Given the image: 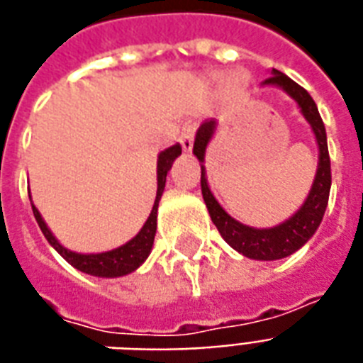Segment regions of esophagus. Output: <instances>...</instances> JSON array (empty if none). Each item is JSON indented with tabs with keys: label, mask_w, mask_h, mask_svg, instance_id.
<instances>
[{
	"label": "esophagus",
	"mask_w": 363,
	"mask_h": 363,
	"mask_svg": "<svg viewBox=\"0 0 363 363\" xmlns=\"http://www.w3.org/2000/svg\"><path fill=\"white\" fill-rule=\"evenodd\" d=\"M193 140H195V125L185 123L182 126V134H179V143H182V150L189 153L193 150Z\"/></svg>",
	"instance_id": "esophagus-1"
}]
</instances>
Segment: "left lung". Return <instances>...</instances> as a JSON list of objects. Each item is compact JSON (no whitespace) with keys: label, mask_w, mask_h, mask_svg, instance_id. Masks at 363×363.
I'll return each mask as SVG.
<instances>
[{"label":"left lung","mask_w":363,"mask_h":363,"mask_svg":"<svg viewBox=\"0 0 363 363\" xmlns=\"http://www.w3.org/2000/svg\"><path fill=\"white\" fill-rule=\"evenodd\" d=\"M265 83L267 85L282 86L284 91L299 104L301 113L311 123L316 142H318V170H316L313 189L308 193L305 204L299 208V212L294 218H289L282 225L272 227V229H254V227L242 225L237 220H233L231 216L218 204V201L213 199V195L208 189L206 178H204V167H201V189L213 225L218 227V231H220L221 237L225 238V242L242 255H246V257L272 261L282 259L286 255L297 252L318 229L320 221L324 218L325 206H328V199H330L331 162L324 121L320 117L313 96L301 85H297L296 81L289 79L288 75H284L278 69H272V75L269 79H265ZM213 130H216V121H204L201 128L196 130L193 153H195L199 161H204V151H206V145L210 142V138H212Z\"/></svg>","instance_id":"obj_1"}]
</instances>
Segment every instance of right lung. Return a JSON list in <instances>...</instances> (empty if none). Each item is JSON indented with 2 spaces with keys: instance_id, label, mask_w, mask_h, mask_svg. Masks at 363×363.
Instances as JSON below:
<instances>
[{
  "instance_id": "obj_1",
  "label": "right lung",
  "mask_w": 363,
  "mask_h": 363,
  "mask_svg": "<svg viewBox=\"0 0 363 363\" xmlns=\"http://www.w3.org/2000/svg\"><path fill=\"white\" fill-rule=\"evenodd\" d=\"M182 153L179 145H172L168 147L159 155V162H157V199L151 210L150 218L143 223L142 231L138 233L136 237L132 238L130 242H126L121 248H115L111 252H104V254H75L69 252L62 246L52 233L49 231V227L45 225L43 218L35 206H32L35 221H38L39 229L43 231L45 238L49 240V244L64 257V259L74 265L75 269L92 274V277H102V278H113V277H123L128 272L136 271L138 267L142 265L143 261L147 259L151 248H153V240H155V231H157V206L161 201L162 191H164V184H167V174L172 168V162L176 161V157Z\"/></svg>"
}]
</instances>
